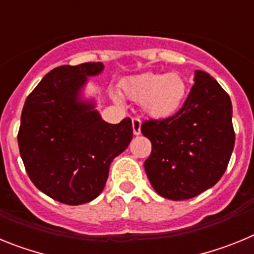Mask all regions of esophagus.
I'll use <instances>...</instances> for the list:
<instances>
[{
	"instance_id": "1",
	"label": "esophagus",
	"mask_w": 254,
	"mask_h": 254,
	"mask_svg": "<svg viewBox=\"0 0 254 254\" xmlns=\"http://www.w3.org/2000/svg\"><path fill=\"white\" fill-rule=\"evenodd\" d=\"M132 129H133V134L138 136L141 133V120L140 118H133L132 120Z\"/></svg>"
}]
</instances>
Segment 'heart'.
<instances>
[{
	"instance_id": "1",
	"label": "heart",
	"mask_w": 254,
	"mask_h": 254,
	"mask_svg": "<svg viewBox=\"0 0 254 254\" xmlns=\"http://www.w3.org/2000/svg\"><path fill=\"white\" fill-rule=\"evenodd\" d=\"M129 99L142 102L143 111L154 118H167L181 108L187 86L179 73L145 72L133 76L123 85Z\"/></svg>"
}]
</instances>
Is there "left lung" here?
Here are the masks:
<instances>
[{
	"instance_id": "8db88e82",
	"label": "left lung",
	"mask_w": 254,
	"mask_h": 254,
	"mask_svg": "<svg viewBox=\"0 0 254 254\" xmlns=\"http://www.w3.org/2000/svg\"><path fill=\"white\" fill-rule=\"evenodd\" d=\"M232 117L225 90L207 72L196 69L194 85L178 113L142 123L141 132L152 145L143 167L156 193L182 201L216 185L234 149Z\"/></svg>"
}]
</instances>
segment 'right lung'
<instances>
[{"instance_id": "obj_1", "label": "right lung", "mask_w": 254, "mask_h": 254, "mask_svg": "<svg viewBox=\"0 0 254 254\" xmlns=\"http://www.w3.org/2000/svg\"><path fill=\"white\" fill-rule=\"evenodd\" d=\"M102 62L61 66L47 73L22 108L17 142L29 178L66 205L90 202L102 193L116 156L132 140V122L103 121L95 100L85 99L89 77Z\"/></svg>"}]
</instances>
